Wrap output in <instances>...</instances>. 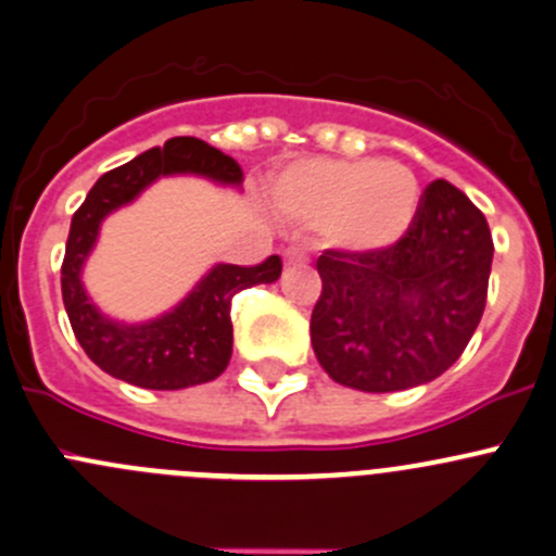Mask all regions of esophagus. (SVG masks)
<instances>
[{"label":"esophagus","mask_w":556,"mask_h":556,"mask_svg":"<svg viewBox=\"0 0 556 556\" xmlns=\"http://www.w3.org/2000/svg\"><path fill=\"white\" fill-rule=\"evenodd\" d=\"M282 258H285V266H298V263H306V253L298 248H288L282 253Z\"/></svg>","instance_id":"34e87169"}]
</instances>
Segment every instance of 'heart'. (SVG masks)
<instances>
[{"label":"heart","instance_id":"b5f03b06","mask_svg":"<svg viewBox=\"0 0 556 556\" xmlns=\"http://www.w3.org/2000/svg\"><path fill=\"white\" fill-rule=\"evenodd\" d=\"M274 213L290 226L317 229L343 255H378L407 237L420 213V186L394 160L303 156L274 175Z\"/></svg>","mask_w":556,"mask_h":556}]
</instances>
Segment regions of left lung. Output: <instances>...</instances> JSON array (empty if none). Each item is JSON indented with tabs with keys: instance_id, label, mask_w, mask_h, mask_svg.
Instances as JSON below:
<instances>
[{
	"instance_id": "8db88e82",
	"label": "left lung",
	"mask_w": 556,
	"mask_h": 556,
	"mask_svg": "<svg viewBox=\"0 0 556 556\" xmlns=\"http://www.w3.org/2000/svg\"><path fill=\"white\" fill-rule=\"evenodd\" d=\"M493 237L464 191L434 180L396 248L378 255L325 250L312 312L319 365L349 389L405 391L464 354L488 301Z\"/></svg>"
}]
</instances>
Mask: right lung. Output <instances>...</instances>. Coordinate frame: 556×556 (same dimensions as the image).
<instances>
[{
	"instance_id": "right-lung-1",
	"label": "right lung",
	"mask_w": 556,
	"mask_h": 556,
	"mask_svg": "<svg viewBox=\"0 0 556 556\" xmlns=\"http://www.w3.org/2000/svg\"><path fill=\"white\" fill-rule=\"evenodd\" d=\"M165 175H200L233 189L244 180L231 156L200 138H170L101 175L72 218L61 290L79 346L103 372L140 389L175 391L215 381L226 370L233 343L231 298L253 285L277 282L282 261L271 255L250 268L215 263L184 301L146 323H119L103 314L81 282V268L96 248L101 224Z\"/></svg>"
}]
</instances>
